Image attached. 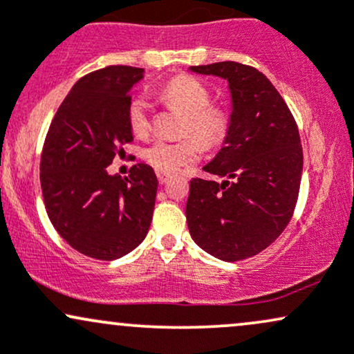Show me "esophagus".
<instances>
[{"label": "esophagus", "instance_id": "obj_1", "mask_svg": "<svg viewBox=\"0 0 354 354\" xmlns=\"http://www.w3.org/2000/svg\"><path fill=\"white\" fill-rule=\"evenodd\" d=\"M156 176H158V181H160L161 185H165V183L169 180V174H166V173H161V171H156Z\"/></svg>", "mask_w": 354, "mask_h": 354}]
</instances>
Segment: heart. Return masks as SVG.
<instances>
[{
    "label": "heart",
    "instance_id": "b5f03b06",
    "mask_svg": "<svg viewBox=\"0 0 354 354\" xmlns=\"http://www.w3.org/2000/svg\"><path fill=\"white\" fill-rule=\"evenodd\" d=\"M160 96L166 103L186 113L183 126L185 135H193L180 141L154 140L143 149L146 163L156 171L176 173L185 166L196 163L201 156V145L221 143L228 131V115L221 108L211 106V93L205 83L193 76H176L165 84ZM151 106L145 95H138L128 103L126 118L136 136H146L151 129Z\"/></svg>",
    "mask_w": 354,
    "mask_h": 354
}]
</instances>
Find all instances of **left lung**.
Here are the masks:
<instances>
[{
  "label": "left lung",
  "mask_w": 354,
  "mask_h": 354,
  "mask_svg": "<svg viewBox=\"0 0 354 354\" xmlns=\"http://www.w3.org/2000/svg\"><path fill=\"white\" fill-rule=\"evenodd\" d=\"M189 70L228 81L231 115L225 146L203 168L223 181H189L186 221L201 250L239 261L270 246L293 216L303 173L298 126L256 68L221 61Z\"/></svg>",
  "instance_id": "left-lung-1"
}]
</instances>
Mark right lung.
<instances>
[{
  "mask_svg": "<svg viewBox=\"0 0 354 354\" xmlns=\"http://www.w3.org/2000/svg\"><path fill=\"white\" fill-rule=\"evenodd\" d=\"M143 68L108 66L83 76L53 118L39 180L48 216L59 236L89 258L111 261L148 234L158 180L138 163L128 178L108 166L133 141L126 109Z\"/></svg>",
  "mask_w": 354,
  "mask_h": 354,
  "instance_id": "obj_1",
  "label": "right lung"
}]
</instances>
